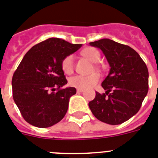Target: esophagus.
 <instances>
[{
  "label": "esophagus",
  "instance_id": "obj_1",
  "mask_svg": "<svg viewBox=\"0 0 158 158\" xmlns=\"http://www.w3.org/2000/svg\"><path fill=\"white\" fill-rule=\"evenodd\" d=\"M83 91H84V90L81 89V88H77V90H76L77 93H81V92H83Z\"/></svg>",
  "mask_w": 158,
  "mask_h": 158
}]
</instances>
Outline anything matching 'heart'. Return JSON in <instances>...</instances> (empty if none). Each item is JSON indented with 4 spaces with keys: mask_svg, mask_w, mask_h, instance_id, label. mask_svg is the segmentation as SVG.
I'll return each instance as SVG.
<instances>
[{
    "mask_svg": "<svg viewBox=\"0 0 158 158\" xmlns=\"http://www.w3.org/2000/svg\"><path fill=\"white\" fill-rule=\"evenodd\" d=\"M81 54L91 63H97L100 59V53L93 47H87L81 51ZM62 68L66 74H71L74 71V57L67 55L62 62ZM99 73L94 72L88 75H75L69 79L70 85L77 88L86 89L95 85L99 80Z\"/></svg>",
    "mask_w": 158,
    "mask_h": 158,
    "instance_id": "obj_1",
    "label": "heart"
}]
</instances>
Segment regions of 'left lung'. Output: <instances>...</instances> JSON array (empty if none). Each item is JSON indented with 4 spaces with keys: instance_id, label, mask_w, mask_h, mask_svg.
I'll return each mask as SVG.
<instances>
[{
    "instance_id": "1",
    "label": "left lung",
    "mask_w": 158,
    "mask_h": 158,
    "mask_svg": "<svg viewBox=\"0 0 158 158\" xmlns=\"http://www.w3.org/2000/svg\"><path fill=\"white\" fill-rule=\"evenodd\" d=\"M90 45L103 51L111 67L101 84L106 92H95V99L88 104L90 109L100 121L112 125L122 124L137 113L148 93L146 64L130 46L108 38Z\"/></svg>"
}]
</instances>
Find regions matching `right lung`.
<instances>
[{"label":"right lung","mask_w":158,"mask_h":158,"mask_svg":"<svg viewBox=\"0 0 158 158\" xmlns=\"http://www.w3.org/2000/svg\"><path fill=\"white\" fill-rule=\"evenodd\" d=\"M82 46L57 38L35 45L22 59L12 79L13 97L29 124L48 128L59 123L68 109L75 87L67 83L62 68L65 57Z\"/></svg>","instance_id":"add662e5"}]
</instances>
